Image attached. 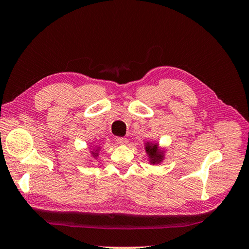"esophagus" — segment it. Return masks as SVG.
Listing matches in <instances>:
<instances>
[{
    "instance_id": "esophagus-1",
    "label": "esophagus",
    "mask_w": 249,
    "mask_h": 249,
    "mask_svg": "<svg viewBox=\"0 0 249 249\" xmlns=\"http://www.w3.org/2000/svg\"><path fill=\"white\" fill-rule=\"evenodd\" d=\"M115 141H116V142L117 144H120V145H125V144H127V138L126 137H116L115 138Z\"/></svg>"
}]
</instances>
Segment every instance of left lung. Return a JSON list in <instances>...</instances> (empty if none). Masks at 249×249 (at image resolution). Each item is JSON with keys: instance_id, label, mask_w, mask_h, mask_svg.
<instances>
[{"instance_id": "1", "label": "left lung", "mask_w": 249, "mask_h": 249, "mask_svg": "<svg viewBox=\"0 0 249 249\" xmlns=\"http://www.w3.org/2000/svg\"><path fill=\"white\" fill-rule=\"evenodd\" d=\"M146 150H147V153L149 154L150 157L153 158V162L157 161V160L160 159V155H158L157 146H156V145H147Z\"/></svg>"}]
</instances>
